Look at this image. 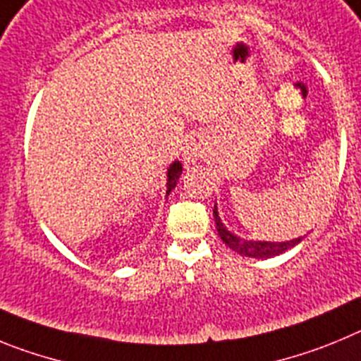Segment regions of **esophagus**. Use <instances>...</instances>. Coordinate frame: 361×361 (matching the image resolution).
Returning a JSON list of instances; mask_svg holds the SVG:
<instances>
[{"mask_svg":"<svg viewBox=\"0 0 361 361\" xmlns=\"http://www.w3.org/2000/svg\"><path fill=\"white\" fill-rule=\"evenodd\" d=\"M204 153H206V142H204L202 137H188L183 146V161L186 164H195L199 159L204 157Z\"/></svg>","mask_w":361,"mask_h":361,"instance_id":"esophagus-1","label":"esophagus"}]
</instances>
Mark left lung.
<instances>
[{
	"mask_svg": "<svg viewBox=\"0 0 361 361\" xmlns=\"http://www.w3.org/2000/svg\"><path fill=\"white\" fill-rule=\"evenodd\" d=\"M213 216H215L216 231H219V237L222 238L226 245H229L233 251H237L242 257H251V258H271L276 257V255L286 253L288 250L295 247L296 244L302 242V237L293 238V240L286 242H266V240H245V238L237 237L235 233L229 231L224 226V222L220 220L219 212H216V204L213 208Z\"/></svg>",
	"mask_w": 361,
	"mask_h": 361,
	"instance_id": "left-lung-1",
	"label": "left lung"
}]
</instances>
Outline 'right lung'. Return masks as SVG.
Wrapping results in <instances>:
<instances>
[{
    "label": "right lung",
    "mask_w": 361,
    "mask_h": 361,
    "mask_svg": "<svg viewBox=\"0 0 361 361\" xmlns=\"http://www.w3.org/2000/svg\"><path fill=\"white\" fill-rule=\"evenodd\" d=\"M180 173H183V164L178 161L171 162L168 171H166V177H168V180H166V199H168V195L171 193V190L177 186V180L178 177H180Z\"/></svg>",
    "instance_id": "obj_1"
}]
</instances>
